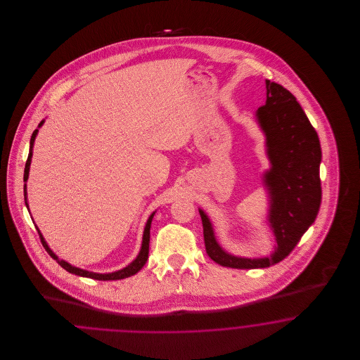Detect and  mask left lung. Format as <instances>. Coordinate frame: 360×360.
I'll list each match as a JSON object with an SVG mask.
<instances>
[{"mask_svg":"<svg viewBox=\"0 0 360 360\" xmlns=\"http://www.w3.org/2000/svg\"><path fill=\"white\" fill-rule=\"evenodd\" d=\"M266 103L255 113L270 169L262 174L269 194L267 224L274 235L269 257H244L224 250L213 224L198 207L207 255L224 267L264 269L283 260L314 223L321 204V147L304 109L288 89L266 79Z\"/></svg>","mask_w":360,"mask_h":360,"instance_id":"obj_1","label":"left lung"}]
</instances>
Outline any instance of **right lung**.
Wrapping results in <instances>:
<instances>
[{"instance_id": "add662e5", "label": "right lung", "mask_w": 360, "mask_h": 360, "mask_svg": "<svg viewBox=\"0 0 360 360\" xmlns=\"http://www.w3.org/2000/svg\"><path fill=\"white\" fill-rule=\"evenodd\" d=\"M44 124V120L40 121L37 129H34L32 136H31V141H30V154H28V159H27V163H25V169H24V200H25V206L27 209L30 210V204H28V195H27V181H28V176H30V167H31V162H32V151H34V139L37 136V132H39V128ZM156 212V210H155ZM155 212L151 213V216L148 217L146 226H144V232H143V241H141V247H140V251L137 254L136 259H134L128 266H125L124 269L117 270V271H113V273H106V274H100V273H93V271H87L84 269H79V267H75L72 264H70L69 262L63 260V259H59V257L52 251L51 248L49 247L47 241L43 238L40 229L36 226L37 232H39V236L41 239L43 243V247L46 248V251L50 254V257L52 259H55L60 267H63L66 271H69L71 274L79 275V276H85V278H91V279H97V281H116V279H124V278H128L131 275H135L139 273L143 266L146 264L147 259H148V250H150V229H151V223H153V219H154ZM31 213V212H30Z\"/></svg>"}]
</instances>
